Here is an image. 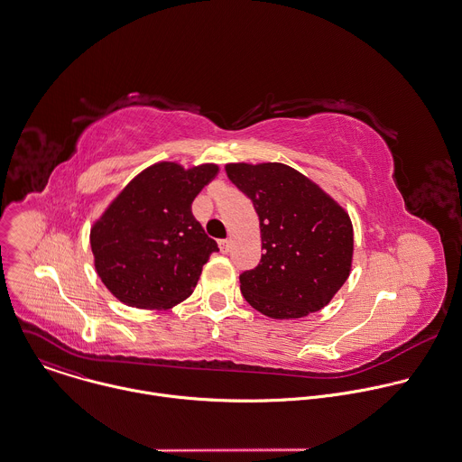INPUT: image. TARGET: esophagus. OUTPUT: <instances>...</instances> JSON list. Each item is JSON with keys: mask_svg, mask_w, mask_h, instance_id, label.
<instances>
[{"mask_svg": "<svg viewBox=\"0 0 462 462\" xmlns=\"http://www.w3.org/2000/svg\"><path fill=\"white\" fill-rule=\"evenodd\" d=\"M230 248H232V241H230V239H223V241H219V250H221L223 254H228V252H230Z\"/></svg>", "mask_w": 462, "mask_h": 462, "instance_id": "obj_1", "label": "esophagus"}]
</instances>
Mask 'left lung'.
I'll use <instances>...</instances> for the list:
<instances>
[{
	"label": "left lung",
	"mask_w": 462,
	"mask_h": 462,
	"mask_svg": "<svg viewBox=\"0 0 462 462\" xmlns=\"http://www.w3.org/2000/svg\"><path fill=\"white\" fill-rule=\"evenodd\" d=\"M225 171L252 199L264 250L259 266L239 277L245 300L277 320L320 311L351 273L355 236L347 210L284 163L239 162Z\"/></svg>",
	"instance_id": "1"
}]
</instances>
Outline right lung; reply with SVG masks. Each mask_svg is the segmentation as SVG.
<instances>
[{"label":"right lung","mask_w":462,"mask_h":462,"mask_svg":"<svg viewBox=\"0 0 462 462\" xmlns=\"http://www.w3.org/2000/svg\"><path fill=\"white\" fill-rule=\"evenodd\" d=\"M219 172L158 162L136 174L89 232L95 272L113 297L138 310H171L189 299L217 252L194 219V198Z\"/></svg>","instance_id":"right-lung-1"}]
</instances>
